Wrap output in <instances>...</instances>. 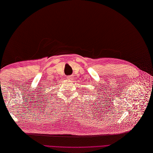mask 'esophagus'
I'll return each instance as SVG.
<instances>
[{"mask_svg": "<svg viewBox=\"0 0 153 153\" xmlns=\"http://www.w3.org/2000/svg\"><path fill=\"white\" fill-rule=\"evenodd\" d=\"M66 78H67V79H68V80H70V79H71V78H72V76H67Z\"/></svg>", "mask_w": 153, "mask_h": 153, "instance_id": "obj_1", "label": "esophagus"}]
</instances>
